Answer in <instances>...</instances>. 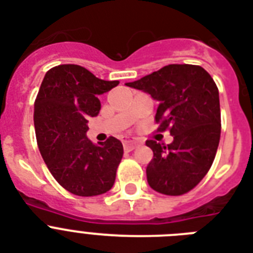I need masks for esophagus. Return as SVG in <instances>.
I'll return each instance as SVG.
<instances>
[{
    "label": "esophagus",
    "instance_id": "34e87169",
    "mask_svg": "<svg viewBox=\"0 0 253 253\" xmlns=\"http://www.w3.org/2000/svg\"><path fill=\"white\" fill-rule=\"evenodd\" d=\"M138 146L139 143L136 142V140H125V143H123V148H125V151H132Z\"/></svg>",
    "mask_w": 253,
    "mask_h": 253
}]
</instances>
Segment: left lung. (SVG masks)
Here are the masks:
<instances>
[{
  "instance_id": "8db88e82",
  "label": "left lung",
  "mask_w": 253,
  "mask_h": 253,
  "mask_svg": "<svg viewBox=\"0 0 253 253\" xmlns=\"http://www.w3.org/2000/svg\"><path fill=\"white\" fill-rule=\"evenodd\" d=\"M126 85L158 99V131L173 136L168 146L146 142L154 152L146 170L150 186L166 196L190 192L208 174L219 146V91L212 77L200 65L169 64Z\"/></svg>"
}]
</instances>
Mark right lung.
I'll return each mask as SVG.
<instances>
[{
    "mask_svg": "<svg viewBox=\"0 0 253 253\" xmlns=\"http://www.w3.org/2000/svg\"><path fill=\"white\" fill-rule=\"evenodd\" d=\"M119 81H105L76 64L56 65L45 73L34 103L39 151L59 184L80 197L109 192L123 156L114 136L94 144L86 138L87 118L101 110L98 95Z\"/></svg>",
    "mask_w": 253,
    "mask_h": 253,
    "instance_id": "add662e5",
    "label": "right lung"
}]
</instances>
